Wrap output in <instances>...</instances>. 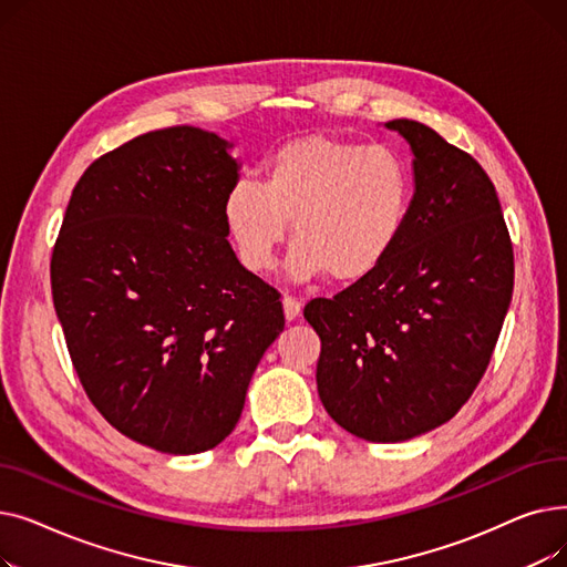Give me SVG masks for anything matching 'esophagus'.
<instances>
[{"mask_svg": "<svg viewBox=\"0 0 567 567\" xmlns=\"http://www.w3.org/2000/svg\"><path fill=\"white\" fill-rule=\"evenodd\" d=\"M282 308H285V317H287L289 321L299 317V312H301L299 299H293V296H289V293L282 296Z\"/></svg>", "mask_w": 567, "mask_h": 567, "instance_id": "obj_1", "label": "esophagus"}]
</instances>
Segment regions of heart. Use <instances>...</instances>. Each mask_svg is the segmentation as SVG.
Instances as JSON below:
<instances>
[{"label": "heart", "mask_w": 567, "mask_h": 567, "mask_svg": "<svg viewBox=\"0 0 567 567\" xmlns=\"http://www.w3.org/2000/svg\"><path fill=\"white\" fill-rule=\"evenodd\" d=\"M411 202V172L393 148L317 133L282 144L261 184L236 182L225 220L250 271L271 268L291 223L296 278L359 282L395 252Z\"/></svg>", "instance_id": "obj_1"}]
</instances>
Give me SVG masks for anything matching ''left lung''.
<instances>
[{"label": "left lung", "instance_id": "8db88e82", "mask_svg": "<svg viewBox=\"0 0 567 567\" xmlns=\"http://www.w3.org/2000/svg\"><path fill=\"white\" fill-rule=\"evenodd\" d=\"M385 126L413 152L402 241L379 271L303 315L321 340L317 391L331 419L395 443L449 423L481 383L511 308L515 255L478 161L425 124Z\"/></svg>", "mask_w": 567, "mask_h": 567}]
</instances>
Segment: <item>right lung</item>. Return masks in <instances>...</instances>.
Segmentation results:
<instances>
[{"label":"right lung","instance_id":"add662e5","mask_svg":"<svg viewBox=\"0 0 567 567\" xmlns=\"http://www.w3.org/2000/svg\"><path fill=\"white\" fill-rule=\"evenodd\" d=\"M193 126L144 133L84 169L52 248V301L86 398L124 436L204 453L241 419L285 329L276 287L227 241L238 163Z\"/></svg>","mask_w":567,"mask_h":567}]
</instances>
